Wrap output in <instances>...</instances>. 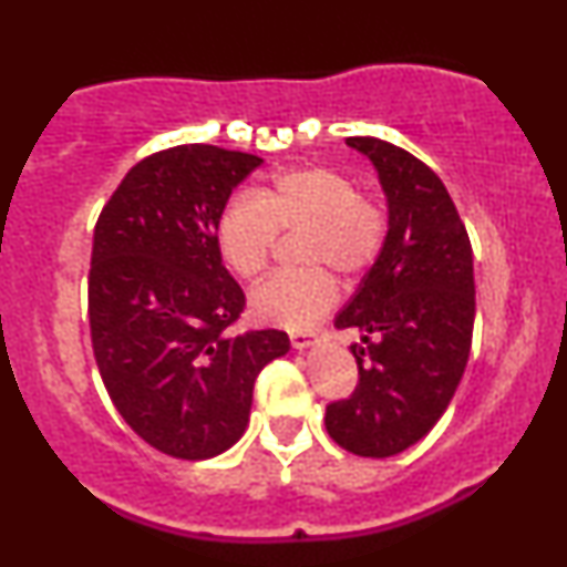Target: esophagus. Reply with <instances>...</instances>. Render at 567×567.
<instances>
[{"label":"esophagus","instance_id":"34e87169","mask_svg":"<svg viewBox=\"0 0 567 567\" xmlns=\"http://www.w3.org/2000/svg\"><path fill=\"white\" fill-rule=\"evenodd\" d=\"M317 341H320V336L311 333V330H303V333H290V343H292V349L315 347Z\"/></svg>","mask_w":567,"mask_h":567}]
</instances>
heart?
<instances>
[{"instance_id":"b5f03b06","label":"heart","mask_w":567,"mask_h":567,"mask_svg":"<svg viewBox=\"0 0 567 567\" xmlns=\"http://www.w3.org/2000/svg\"><path fill=\"white\" fill-rule=\"evenodd\" d=\"M303 229L298 258L303 269L277 271L250 292L261 322L301 330L336 303L330 271L354 277L379 258L389 216L379 197L357 192L351 175L336 167H292L256 194H234L216 220V245L234 275H261L279 231Z\"/></svg>"}]
</instances>
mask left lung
Instances as JSON below:
<instances>
[{"label": "left lung", "mask_w": 567, "mask_h": 567, "mask_svg": "<svg viewBox=\"0 0 567 567\" xmlns=\"http://www.w3.org/2000/svg\"><path fill=\"white\" fill-rule=\"evenodd\" d=\"M373 162L389 205L383 247L360 290L338 311L360 381L330 402L324 426L343 451L386 458L432 432L451 405L472 349V243L437 173L405 148L347 138Z\"/></svg>", "instance_id": "left-lung-1"}]
</instances>
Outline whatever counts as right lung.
Wrapping results in <instances>:
<instances>
[{
  "instance_id": "1",
  "label": "right lung",
  "mask_w": 567,
  "mask_h": 567,
  "mask_svg": "<svg viewBox=\"0 0 567 567\" xmlns=\"http://www.w3.org/2000/svg\"><path fill=\"white\" fill-rule=\"evenodd\" d=\"M184 143L141 159L103 205L90 258V336L114 408L159 453L202 461L245 434L252 386L290 349L231 324L245 292L220 264L218 213L261 165Z\"/></svg>"
}]
</instances>
